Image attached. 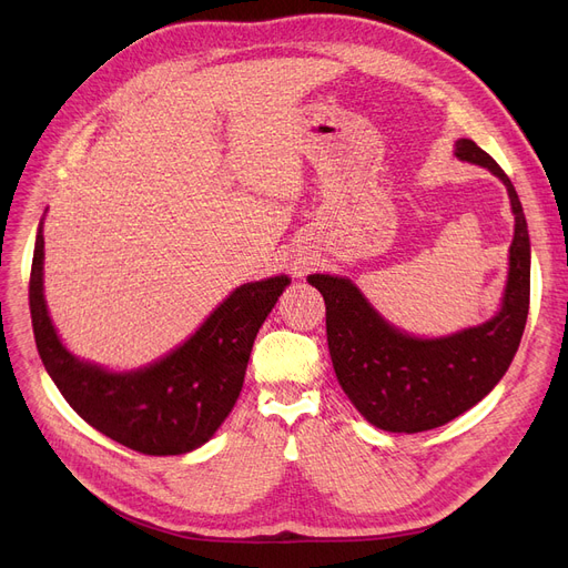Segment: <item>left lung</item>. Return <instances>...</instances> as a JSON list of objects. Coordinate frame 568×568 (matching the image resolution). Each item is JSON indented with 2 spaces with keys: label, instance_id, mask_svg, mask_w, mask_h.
Segmentation results:
<instances>
[{
  "label": "left lung",
  "instance_id": "obj_1",
  "mask_svg": "<svg viewBox=\"0 0 568 568\" xmlns=\"http://www.w3.org/2000/svg\"><path fill=\"white\" fill-rule=\"evenodd\" d=\"M454 154L499 179L516 219L509 276L490 320L449 336H412L382 317L347 276H308L326 304V341L338 384L364 419L386 433L433 430L484 400L509 371L525 332L531 246L520 197L474 140L460 138Z\"/></svg>",
  "mask_w": 568,
  "mask_h": 568
}]
</instances>
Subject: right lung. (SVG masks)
<instances>
[{"instance_id":"obj_1","label":"right lung","mask_w":568,"mask_h":568,"mask_svg":"<svg viewBox=\"0 0 568 568\" xmlns=\"http://www.w3.org/2000/svg\"><path fill=\"white\" fill-rule=\"evenodd\" d=\"M43 260L41 219L29 311L48 375L89 426L146 456L189 454L214 437L242 392L260 326L290 285L285 274L239 285L161 359L110 371L80 359L59 338L43 294Z\"/></svg>"}]
</instances>
